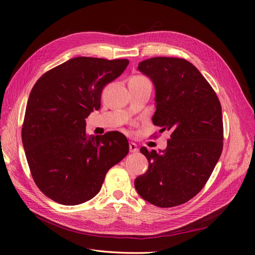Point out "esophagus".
<instances>
[{"label": "esophagus", "instance_id": "esophagus-1", "mask_svg": "<svg viewBox=\"0 0 255 255\" xmlns=\"http://www.w3.org/2000/svg\"><path fill=\"white\" fill-rule=\"evenodd\" d=\"M128 145H129V152H132V153H137L138 152V146H137L136 143L129 142Z\"/></svg>", "mask_w": 255, "mask_h": 255}]
</instances>
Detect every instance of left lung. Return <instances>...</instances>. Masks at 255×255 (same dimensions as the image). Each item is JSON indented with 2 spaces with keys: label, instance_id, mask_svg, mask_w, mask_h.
Segmentation results:
<instances>
[{
  "label": "left lung",
  "instance_id": "left-lung-1",
  "mask_svg": "<svg viewBox=\"0 0 255 255\" xmlns=\"http://www.w3.org/2000/svg\"><path fill=\"white\" fill-rule=\"evenodd\" d=\"M138 70L155 88L153 123L171 135L165 150L140 149L149 168L136 177L135 188L153 205H180L203 188L221 155V105L204 76L183 58H149Z\"/></svg>",
  "mask_w": 255,
  "mask_h": 255
}]
</instances>
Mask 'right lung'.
<instances>
[{"label":"right lung","mask_w":255,"mask_h":255,"mask_svg":"<svg viewBox=\"0 0 255 255\" xmlns=\"http://www.w3.org/2000/svg\"><path fill=\"white\" fill-rule=\"evenodd\" d=\"M128 65V59L74 57L34 85L22 143L36 185L53 201L64 205L88 201L101 189L107 171L128 155L123 134H86V118L101 107L103 88Z\"/></svg>","instance_id":"add662e5"}]
</instances>
